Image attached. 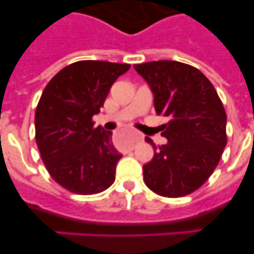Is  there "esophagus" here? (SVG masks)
I'll use <instances>...</instances> for the list:
<instances>
[{
  "mask_svg": "<svg viewBox=\"0 0 254 254\" xmlns=\"http://www.w3.org/2000/svg\"><path fill=\"white\" fill-rule=\"evenodd\" d=\"M140 140H142V136H141V135H140V134H135L134 140H132L131 143H130V146H129V150H132V148H134V146H135V143L139 142Z\"/></svg>",
  "mask_w": 254,
  "mask_h": 254,
  "instance_id": "34e87169",
  "label": "esophagus"
}]
</instances>
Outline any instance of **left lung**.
Masks as SVG:
<instances>
[{"instance_id":"8db88e82","label":"left lung","mask_w":254,"mask_h":254,"mask_svg":"<svg viewBox=\"0 0 254 254\" xmlns=\"http://www.w3.org/2000/svg\"><path fill=\"white\" fill-rule=\"evenodd\" d=\"M153 94L157 115L167 117V143L153 147L143 179L156 194L178 198L203 186L226 146V113L211 82L198 68L161 60L134 65Z\"/></svg>"}]
</instances>
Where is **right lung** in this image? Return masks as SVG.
Masks as SVG:
<instances>
[{
	"label": "right lung",
	"mask_w": 254,
	"mask_h": 254,
	"mask_svg": "<svg viewBox=\"0 0 254 254\" xmlns=\"http://www.w3.org/2000/svg\"><path fill=\"white\" fill-rule=\"evenodd\" d=\"M127 64L84 60L66 66L45 87L35 111V140L48 172L76 194H97L115 179L122 153L112 131L93 127L115 79Z\"/></svg>",
	"instance_id": "1"
}]
</instances>
